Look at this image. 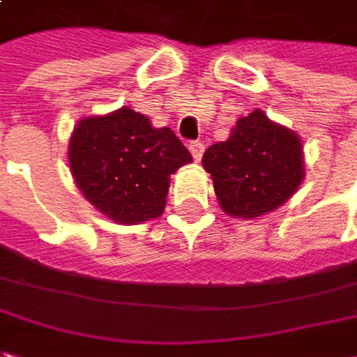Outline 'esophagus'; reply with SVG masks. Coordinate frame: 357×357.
Instances as JSON below:
<instances>
[{
    "label": "esophagus",
    "mask_w": 357,
    "mask_h": 357,
    "mask_svg": "<svg viewBox=\"0 0 357 357\" xmlns=\"http://www.w3.org/2000/svg\"><path fill=\"white\" fill-rule=\"evenodd\" d=\"M190 152L191 155H193V160H202V155H203V150H205V146H203V142L202 140H193L190 142Z\"/></svg>",
    "instance_id": "1"
}]
</instances>
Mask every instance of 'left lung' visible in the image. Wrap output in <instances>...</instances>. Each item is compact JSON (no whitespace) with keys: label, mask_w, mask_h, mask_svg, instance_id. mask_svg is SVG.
Listing matches in <instances>:
<instances>
[{"label":"left lung","mask_w":357,"mask_h":357,"mask_svg":"<svg viewBox=\"0 0 357 357\" xmlns=\"http://www.w3.org/2000/svg\"><path fill=\"white\" fill-rule=\"evenodd\" d=\"M217 202L231 217L255 219L287 203L304 179L296 132L268 120L263 110L239 118L231 136L205 150Z\"/></svg>","instance_id":"left-lung-1"}]
</instances>
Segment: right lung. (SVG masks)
<instances>
[{
  "label": "right lung",
  "instance_id": "obj_1",
  "mask_svg": "<svg viewBox=\"0 0 357 357\" xmlns=\"http://www.w3.org/2000/svg\"><path fill=\"white\" fill-rule=\"evenodd\" d=\"M193 162L169 128L122 106L82 118L68 142V166L84 199L108 219L136 225L164 213L169 176Z\"/></svg>",
  "mask_w": 357,
  "mask_h": 357
}]
</instances>
